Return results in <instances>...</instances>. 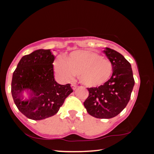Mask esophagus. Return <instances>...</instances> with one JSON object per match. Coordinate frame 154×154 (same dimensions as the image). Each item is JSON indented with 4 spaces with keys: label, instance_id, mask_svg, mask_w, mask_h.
I'll use <instances>...</instances> for the list:
<instances>
[{
    "label": "esophagus",
    "instance_id": "obj_1",
    "mask_svg": "<svg viewBox=\"0 0 154 154\" xmlns=\"http://www.w3.org/2000/svg\"><path fill=\"white\" fill-rule=\"evenodd\" d=\"M71 88H72V90H75L77 89V85L76 84H75V83H72V84H71Z\"/></svg>",
    "mask_w": 154,
    "mask_h": 154
}]
</instances>
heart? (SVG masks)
<instances>
[{
	"label": "heart",
	"instance_id": "obj_1",
	"mask_svg": "<svg viewBox=\"0 0 154 154\" xmlns=\"http://www.w3.org/2000/svg\"><path fill=\"white\" fill-rule=\"evenodd\" d=\"M55 71L64 81L72 79L75 74L83 85L97 87L110 78L113 65L97 52L82 49L71 52L66 60L59 59L55 64Z\"/></svg>",
	"mask_w": 154,
	"mask_h": 154
}]
</instances>
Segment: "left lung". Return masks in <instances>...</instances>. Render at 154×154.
<instances>
[{"label":"left lung","instance_id":"left-lung-1","mask_svg":"<svg viewBox=\"0 0 154 154\" xmlns=\"http://www.w3.org/2000/svg\"><path fill=\"white\" fill-rule=\"evenodd\" d=\"M113 65L111 77L99 87L88 88L83 103L90 116L110 119L121 113L129 102L134 85L131 65L119 52L106 48L104 51Z\"/></svg>","mask_w":154,"mask_h":154}]
</instances>
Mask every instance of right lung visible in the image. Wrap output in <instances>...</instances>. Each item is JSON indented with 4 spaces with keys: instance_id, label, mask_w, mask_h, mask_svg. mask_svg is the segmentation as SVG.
<instances>
[{
    "instance_id": "add662e5",
    "label": "right lung",
    "mask_w": 154,
    "mask_h": 154,
    "mask_svg": "<svg viewBox=\"0 0 154 154\" xmlns=\"http://www.w3.org/2000/svg\"><path fill=\"white\" fill-rule=\"evenodd\" d=\"M54 59L49 49H38L23 56L13 74V99L18 110L30 119L54 116L72 92L69 83L60 85L54 79Z\"/></svg>"
}]
</instances>
